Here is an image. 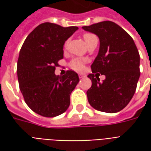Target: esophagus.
I'll list each match as a JSON object with an SVG mask.
<instances>
[{"label": "esophagus", "instance_id": "1", "mask_svg": "<svg viewBox=\"0 0 151 151\" xmlns=\"http://www.w3.org/2000/svg\"><path fill=\"white\" fill-rule=\"evenodd\" d=\"M78 76L80 78H85L86 74H84V73H78Z\"/></svg>", "mask_w": 151, "mask_h": 151}]
</instances>
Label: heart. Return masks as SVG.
Here are the masks:
<instances>
[{
  "label": "heart",
  "instance_id": "obj_1",
  "mask_svg": "<svg viewBox=\"0 0 151 151\" xmlns=\"http://www.w3.org/2000/svg\"><path fill=\"white\" fill-rule=\"evenodd\" d=\"M83 40L85 41V43L86 45H88L90 43H91L92 42L94 41H97V37L95 36L94 34H91V33H85L83 35ZM68 44V41H66L65 43V45L64 47H66ZM85 60L80 59V58H75L73 59L70 63V66L71 68L75 70H82L84 66H85Z\"/></svg>",
  "mask_w": 151,
  "mask_h": 151
}]
</instances>
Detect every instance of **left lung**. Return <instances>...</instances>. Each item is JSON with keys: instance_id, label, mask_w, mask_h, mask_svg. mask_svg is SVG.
<instances>
[{"instance_id": "left-lung-1", "label": "left lung", "mask_w": 151, "mask_h": 151, "mask_svg": "<svg viewBox=\"0 0 151 151\" xmlns=\"http://www.w3.org/2000/svg\"><path fill=\"white\" fill-rule=\"evenodd\" d=\"M82 29L99 39L98 56L91 65V87L86 91L91 107L115 113L133 98L140 77V56L134 41L124 29L111 21L98 22ZM106 78L100 83L98 76Z\"/></svg>"}]
</instances>
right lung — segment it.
Listing matches in <instances>:
<instances>
[{
	"mask_svg": "<svg viewBox=\"0 0 151 151\" xmlns=\"http://www.w3.org/2000/svg\"><path fill=\"white\" fill-rule=\"evenodd\" d=\"M78 29L44 22L31 31L22 46L17 65L19 88L28 107L40 116H56L69 107L78 75L68 70L56 76L55 69L64 57L65 42Z\"/></svg>",
	"mask_w": 151,
	"mask_h": 151,
	"instance_id": "add662e5",
	"label": "right lung"
}]
</instances>
